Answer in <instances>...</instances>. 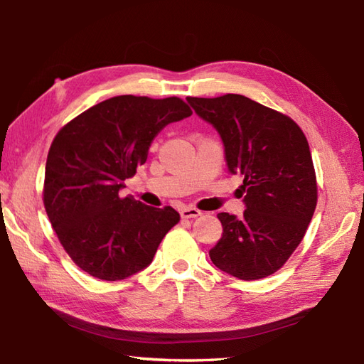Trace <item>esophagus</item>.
Listing matches in <instances>:
<instances>
[{
    "instance_id": "1",
    "label": "esophagus",
    "mask_w": 364,
    "mask_h": 364,
    "mask_svg": "<svg viewBox=\"0 0 364 364\" xmlns=\"http://www.w3.org/2000/svg\"><path fill=\"white\" fill-rule=\"evenodd\" d=\"M180 215L183 219H194V218H198V215H202V211H198L197 208L184 206L180 210Z\"/></svg>"
}]
</instances>
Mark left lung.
<instances>
[{"label":"left lung","mask_w":364,"mask_h":364,"mask_svg":"<svg viewBox=\"0 0 364 364\" xmlns=\"http://www.w3.org/2000/svg\"><path fill=\"white\" fill-rule=\"evenodd\" d=\"M200 119L218 131L242 218L219 213L222 237L210 250L215 267L241 280H259L280 269L305 236L318 202L313 159L294 120L237 94L188 97Z\"/></svg>","instance_id":"left-lung-1"}]
</instances>
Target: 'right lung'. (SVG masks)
Instances as JSON below:
<instances>
[{"label":"right lung","mask_w":364,"mask_h":364,"mask_svg":"<svg viewBox=\"0 0 364 364\" xmlns=\"http://www.w3.org/2000/svg\"><path fill=\"white\" fill-rule=\"evenodd\" d=\"M191 114L176 97L119 95L89 107L54 137L43 203L60 244L84 272L117 282L149 267L180 214L119 194L159 131Z\"/></svg>","instance_id":"add662e5"}]
</instances>
